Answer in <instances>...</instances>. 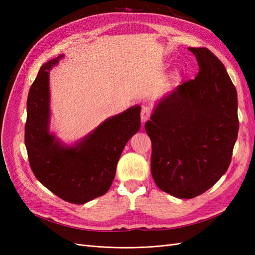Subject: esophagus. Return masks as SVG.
Here are the masks:
<instances>
[{
	"mask_svg": "<svg viewBox=\"0 0 255 255\" xmlns=\"http://www.w3.org/2000/svg\"><path fill=\"white\" fill-rule=\"evenodd\" d=\"M151 114H152V110L150 109L149 106H143L141 109V113H140V117H141V121L145 122L148 121L151 117Z\"/></svg>",
	"mask_w": 255,
	"mask_h": 255,
	"instance_id": "1",
	"label": "esophagus"
}]
</instances>
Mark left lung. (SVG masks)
I'll use <instances>...</instances> for the list:
<instances>
[{
	"mask_svg": "<svg viewBox=\"0 0 255 255\" xmlns=\"http://www.w3.org/2000/svg\"><path fill=\"white\" fill-rule=\"evenodd\" d=\"M200 71L161 99L145 122L152 142L151 172L157 187L191 199L226 173L237 139V92L219 58L188 48Z\"/></svg>",
	"mask_w": 255,
	"mask_h": 255,
	"instance_id": "left-lung-1",
	"label": "left lung"
}]
</instances>
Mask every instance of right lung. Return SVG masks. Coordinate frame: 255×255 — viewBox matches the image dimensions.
Wrapping results in <instances>:
<instances>
[{
	"mask_svg": "<svg viewBox=\"0 0 255 255\" xmlns=\"http://www.w3.org/2000/svg\"><path fill=\"white\" fill-rule=\"evenodd\" d=\"M61 56L42 65L27 97L25 146L32 171L60 199L83 204L105 195L127 142L140 128V107L105 120L74 146L49 133V71Z\"/></svg>",
	"mask_w": 255,
	"mask_h": 255,
	"instance_id": "add662e5",
	"label": "right lung"
}]
</instances>
